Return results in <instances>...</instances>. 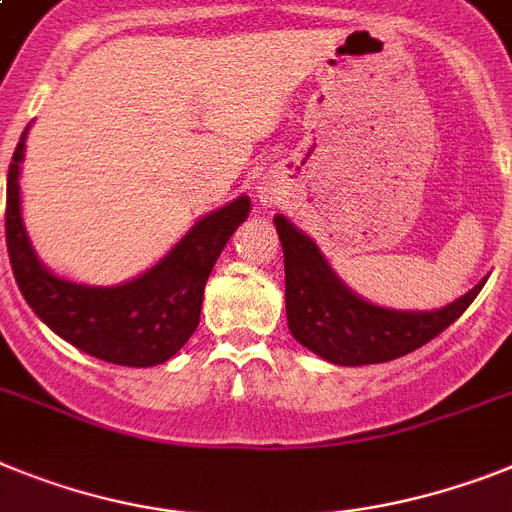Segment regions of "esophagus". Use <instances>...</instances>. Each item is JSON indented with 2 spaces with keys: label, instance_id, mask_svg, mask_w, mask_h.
I'll return each instance as SVG.
<instances>
[{
  "label": "esophagus",
  "instance_id": "34e87169",
  "mask_svg": "<svg viewBox=\"0 0 512 512\" xmlns=\"http://www.w3.org/2000/svg\"><path fill=\"white\" fill-rule=\"evenodd\" d=\"M283 195H286V190H283V184L278 182L276 176H263V179L255 184V197L263 205H268V208L281 203Z\"/></svg>",
  "mask_w": 512,
  "mask_h": 512
}]
</instances>
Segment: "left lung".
<instances>
[{"label":"left lung","instance_id":"left-lung-1","mask_svg":"<svg viewBox=\"0 0 512 512\" xmlns=\"http://www.w3.org/2000/svg\"><path fill=\"white\" fill-rule=\"evenodd\" d=\"M286 265V320L304 349L338 367H362L406 356L450 328L489 276L437 309H393L349 289L317 242L286 216H273Z\"/></svg>","mask_w":512,"mask_h":512}]
</instances>
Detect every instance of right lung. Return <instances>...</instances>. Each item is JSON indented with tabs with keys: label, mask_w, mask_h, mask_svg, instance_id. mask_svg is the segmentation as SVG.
<instances>
[{
	"label": "right lung",
	"mask_w": 512,
	"mask_h": 512,
	"mask_svg": "<svg viewBox=\"0 0 512 512\" xmlns=\"http://www.w3.org/2000/svg\"><path fill=\"white\" fill-rule=\"evenodd\" d=\"M28 132L30 124L7 174V252L20 294L38 320L85 354L122 367L169 362L200 325L205 283L231 234L247 221L249 197H234L197 218L156 265L130 281L117 286L70 281L41 263L25 229L20 171Z\"/></svg>",
	"instance_id": "1"
}]
</instances>
